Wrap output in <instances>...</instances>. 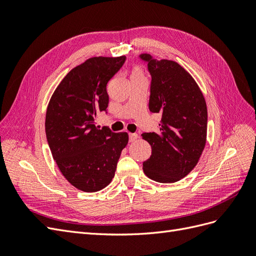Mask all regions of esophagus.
Returning <instances> with one entry per match:
<instances>
[{"mask_svg":"<svg viewBox=\"0 0 256 256\" xmlns=\"http://www.w3.org/2000/svg\"><path fill=\"white\" fill-rule=\"evenodd\" d=\"M138 138V134H129V142H134Z\"/></svg>","mask_w":256,"mask_h":256,"instance_id":"1","label":"esophagus"}]
</instances>
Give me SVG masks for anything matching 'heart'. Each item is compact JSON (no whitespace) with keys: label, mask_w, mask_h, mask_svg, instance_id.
Here are the masks:
<instances>
[{"label":"heart","mask_w":256,"mask_h":256,"mask_svg":"<svg viewBox=\"0 0 256 256\" xmlns=\"http://www.w3.org/2000/svg\"><path fill=\"white\" fill-rule=\"evenodd\" d=\"M132 76H143V74H142V70H141L140 67H136L134 69Z\"/></svg>","instance_id":"obj_1"}]
</instances>
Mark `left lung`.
I'll list each match as a JSON object with an SVG mask.
<instances>
[{"instance_id": "obj_1", "label": "left lung", "mask_w": 256, "mask_h": 256, "mask_svg": "<svg viewBox=\"0 0 256 256\" xmlns=\"http://www.w3.org/2000/svg\"><path fill=\"white\" fill-rule=\"evenodd\" d=\"M152 76L150 111L161 114L160 131L145 132L152 156L143 162L147 177L175 182L188 175L202 154L207 134V106L191 74L174 60L141 54Z\"/></svg>"}]
</instances>
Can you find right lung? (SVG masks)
I'll return each mask as SVG.
<instances>
[{
    "label": "right lung",
    "mask_w": 256,
    "mask_h": 256,
    "mask_svg": "<svg viewBox=\"0 0 256 256\" xmlns=\"http://www.w3.org/2000/svg\"><path fill=\"white\" fill-rule=\"evenodd\" d=\"M126 60L90 58L60 81L46 114V136L60 173L76 189L96 192L114 177L127 132L96 127L99 112L106 111V84Z\"/></svg>",
    "instance_id": "obj_1"
}]
</instances>
